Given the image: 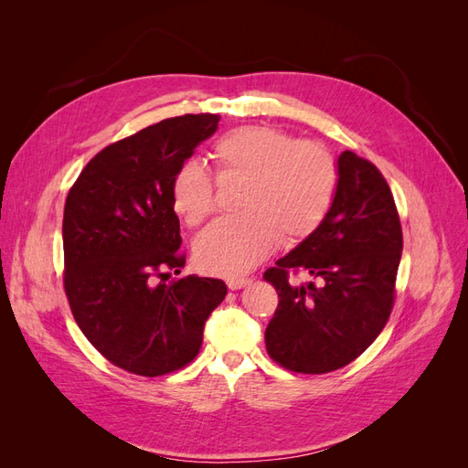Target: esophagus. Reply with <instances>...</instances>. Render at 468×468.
I'll use <instances>...</instances> for the list:
<instances>
[{
  "label": "esophagus",
  "instance_id": "34e87169",
  "mask_svg": "<svg viewBox=\"0 0 468 468\" xmlns=\"http://www.w3.org/2000/svg\"><path fill=\"white\" fill-rule=\"evenodd\" d=\"M250 277H232V279H229V281H226V285H229V289L230 291H238V289H244L246 285H250Z\"/></svg>",
  "mask_w": 468,
  "mask_h": 468
}]
</instances>
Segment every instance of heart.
<instances>
[{
	"instance_id": "heart-1",
	"label": "heart",
	"mask_w": 468,
	"mask_h": 468,
	"mask_svg": "<svg viewBox=\"0 0 468 468\" xmlns=\"http://www.w3.org/2000/svg\"><path fill=\"white\" fill-rule=\"evenodd\" d=\"M222 181L239 183L238 217L222 218L195 239L203 271L239 277L261 263L275 242L294 248L316 234L339 186L335 155L271 124H248L222 134L212 146ZM215 183L203 164L183 162L172 179V207L187 226L215 212Z\"/></svg>"
}]
</instances>
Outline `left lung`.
<instances>
[{
	"label": "left lung",
	"instance_id": "obj_1",
	"mask_svg": "<svg viewBox=\"0 0 468 468\" xmlns=\"http://www.w3.org/2000/svg\"><path fill=\"white\" fill-rule=\"evenodd\" d=\"M339 186L316 234L269 267L279 294L265 347L282 369L324 375L356 361L385 328L396 299L402 226L378 167L356 152L339 155ZM317 282L292 286L291 272Z\"/></svg>",
	"mask_w": 468,
	"mask_h": 468
}]
</instances>
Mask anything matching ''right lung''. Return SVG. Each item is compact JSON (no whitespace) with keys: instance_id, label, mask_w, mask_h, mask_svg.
<instances>
[{"instance_id":"obj_1","label":"right lung","mask_w":468,"mask_h":468,"mask_svg":"<svg viewBox=\"0 0 468 468\" xmlns=\"http://www.w3.org/2000/svg\"><path fill=\"white\" fill-rule=\"evenodd\" d=\"M212 112L164 119L95 154L64 205V291L101 356L138 377L189 365L226 296L220 279L181 273L176 169L217 131Z\"/></svg>"}]
</instances>
